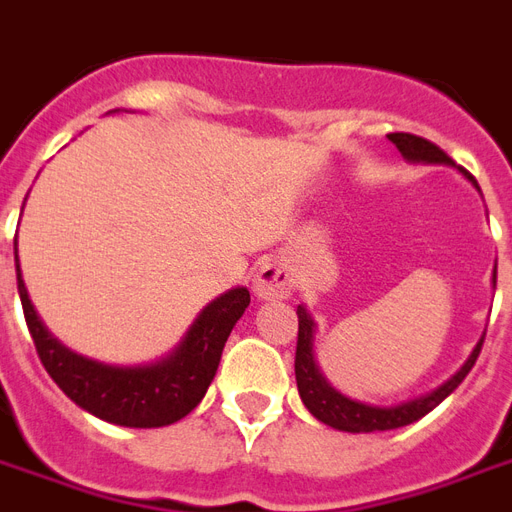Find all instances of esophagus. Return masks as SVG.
<instances>
[{"label": "esophagus", "instance_id": "esophagus-1", "mask_svg": "<svg viewBox=\"0 0 512 512\" xmlns=\"http://www.w3.org/2000/svg\"><path fill=\"white\" fill-rule=\"evenodd\" d=\"M292 287V273L279 260H265L255 273V292L260 300L284 298Z\"/></svg>", "mask_w": 512, "mask_h": 512}]
</instances>
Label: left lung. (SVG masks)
<instances>
[{
    "label": "left lung",
    "instance_id": "obj_1",
    "mask_svg": "<svg viewBox=\"0 0 512 512\" xmlns=\"http://www.w3.org/2000/svg\"><path fill=\"white\" fill-rule=\"evenodd\" d=\"M389 139L395 142V147L403 152L408 161H424V163H451L446 152L440 150L438 144L429 142L424 136L416 134H389ZM478 187V185H475ZM494 284H497V271H494ZM483 338L470 354V360L464 362L462 370L456 373L451 381L438 386L432 395L419 397L405 405H395V408H373V405L354 403L349 397H343L335 392L333 386L327 384L322 373H319L317 362H314V322L306 314V308L298 306V349H295V381H298L300 400L308 411L314 413L319 421H325L327 427L343 429V432H384V429H397L405 424L419 421L421 416H427L432 408H438L446 400L456 386L462 384L464 376L473 370L478 354H481Z\"/></svg>",
    "mask_w": 512,
    "mask_h": 512
}]
</instances>
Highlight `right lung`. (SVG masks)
I'll list each match as a JSON object with an SVG mask.
<instances>
[{
    "label": "right lung",
    "instance_id": "1",
    "mask_svg": "<svg viewBox=\"0 0 512 512\" xmlns=\"http://www.w3.org/2000/svg\"><path fill=\"white\" fill-rule=\"evenodd\" d=\"M15 273H18L23 317L29 325L39 362L69 400L93 416L120 427H166L185 419L204 400L230 330L249 306V290L244 287L225 292L198 314L193 327L187 330L185 341L179 343V349L169 360L147 368H109L77 357L56 338H50L31 308L18 257H15Z\"/></svg>",
    "mask_w": 512,
    "mask_h": 512
}]
</instances>
